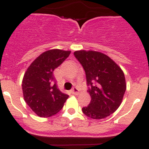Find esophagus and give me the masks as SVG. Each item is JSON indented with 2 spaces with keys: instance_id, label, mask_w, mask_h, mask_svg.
I'll return each mask as SVG.
<instances>
[{
  "instance_id": "esophagus-1",
  "label": "esophagus",
  "mask_w": 149,
  "mask_h": 149,
  "mask_svg": "<svg viewBox=\"0 0 149 149\" xmlns=\"http://www.w3.org/2000/svg\"><path fill=\"white\" fill-rule=\"evenodd\" d=\"M72 93L74 95H78L79 94V90L77 88H73L72 90Z\"/></svg>"
}]
</instances>
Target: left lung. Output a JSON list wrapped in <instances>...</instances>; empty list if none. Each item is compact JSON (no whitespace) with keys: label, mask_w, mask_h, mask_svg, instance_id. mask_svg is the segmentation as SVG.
I'll list each match as a JSON object with an SVG mask.
<instances>
[{"label":"left lung","mask_w":149,"mask_h":149,"mask_svg":"<svg viewBox=\"0 0 149 149\" xmlns=\"http://www.w3.org/2000/svg\"><path fill=\"white\" fill-rule=\"evenodd\" d=\"M74 54L84 67L90 85V104L83 107V113L91 119H104L122 104L126 89L123 71L110 56L99 51L80 50Z\"/></svg>","instance_id":"obj_1"}]
</instances>
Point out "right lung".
Instances as JSON below:
<instances>
[{
    "label": "right lung",
    "instance_id": "add662e5",
    "mask_svg": "<svg viewBox=\"0 0 149 149\" xmlns=\"http://www.w3.org/2000/svg\"><path fill=\"white\" fill-rule=\"evenodd\" d=\"M70 53L71 51L61 49L45 51L33 61L24 74V99L38 116L55 115L68 99V95L58 89L53 72Z\"/></svg>",
    "mask_w": 149,
    "mask_h": 149
}]
</instances>
